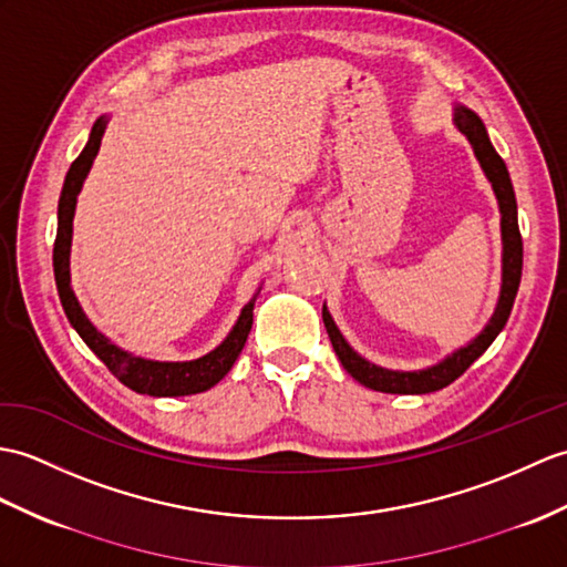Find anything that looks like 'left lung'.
Listing matches in <instances>:
<instances>
[{"label":"left lung","instance_id":"left-lung-1","mask_svg":"<svg viewBox=\"0 0 567 567\" xmlns=\"http://www.w3.org/2000/svg\"><path fill=\"white\" fill-rule=\"evenodd\" d=\"M454 125L462 130L466 140L471 142L473 154H476V159L481 162L483 174L488 176L499 205V229H503V287H499L497 307H495V313L491 316L488 326H485L468 346L458 348L440 364H432L427 370H417V372H393L360 358V354L348 346L343 333L338 331L336 321L331 319V313H328L323 305V323L338 360L343 362L346 372L367 389L384 391V393H432L450 386L454 379L462 377L468 367L491 348V343L497 338V333L503 331L509 319L512 305H515L519 280H522V234L517 224L515 188H512L503 156L495 152L481 117L471 109H466V105H454Z\"/></svg>","mask_w":567,"mask_h":567}]
</instances>
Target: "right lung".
<instances>
[{
  "label": "right lung",
  "instance_id": "right-lung-1",
  "mask_svg": "<svg viewBox=\"0 0 567 567\" xmlns=\"http://www.w3.org/2000/svg\"><path fill=\"white\" fill-rule=\"evenodd\" d=\"M105 125H109V117L101 115L99 121L91 127V135L82 154L72 162L68 176H64V186L60 193V205H58V236H55V248H52V268H55V282H58V295L62 301V309L68 313L79 338L91 348V352L109 367V372L137 393H147V396H190V393H200L213 389L219 379H224L239 352L246 346V338L251 333L254 326V305L256 297L248 301L241 309L239 321L234 323L229 336L221 340L213 352L203 354V358L190 360V362H154L135 358L117 346H113L109 338L96 331V326L86 319V313L79 307V301L72 292L70 285V248H72V219H74V207H76V195L84 186V178L89 174L91 164H94L101 137L105 133Z\"/></svg>",
  "mask_w": 567,
  "mask_h": 567
}]
</instances>
